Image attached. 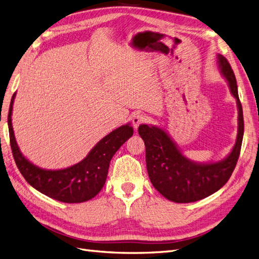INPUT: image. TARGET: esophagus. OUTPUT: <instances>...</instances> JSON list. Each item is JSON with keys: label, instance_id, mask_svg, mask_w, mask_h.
Listing matches in <instances>:
<instances>
[{"label": "esophagus", "instance_id": "1", "mask_svg": "<svg viewBox=\"0 0 259 259\" xmlns=\"http://www.w3.org/2000/svg\"><path fill=\"white\" fill-rule=\"evenodd\" d=\"M147 122V116L142 114V113H136L134 116L132 117V123H133V126H134L135 130L138 128V126L140 124L146 123Z\"/></svg>", "mask_w": 259, "mask_h": 259}]
</instances>
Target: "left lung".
<instances>
[{
  "mask_svg": "<svg viewBox=\"0 0 259 259\" xmlns=\"http://www.w3.org/2000/svg\"><path fill=\"white\" fill-rule=\"evenodd\" d=\"M218 69L237 100L238 135L236 144L225 159L195 162L188 159L168 133L155 125H139L138 133L146 147V163L150 182L164 198L175 203H191L215 193L228 182L237 165L242 146L244 122L237 80L223 55H217Z\"/></svg>",
  "mask_w": 259,
  "mask_h": 259,
  "instance_id": "left-lung-1",
  "label": "left lung"
}]
</instances>
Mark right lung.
Returning <instances> with one entry per match:
<instances>
[{"mask_svg": "<svg viewBox=\"0 0 259 259\" xmlns=\"http://www.w3.org/2000/svg\"><path fill=\"white\" fill-rule=\"evenodd\" d=\"M15 97L16 93L12 97L7 119L11 147L16 165L28 184L49 198L65 203H81L96 197L106 183L112 156L133 136L134 130L131 124L122 125L109 133L74 165L61 169H46L30 162L17 145L12 124Z\"/></svg>", "mask_w": 259, "mask_h": 259, "instance_id": "right-lung-1", "label": "right lung"}]
</instances>
